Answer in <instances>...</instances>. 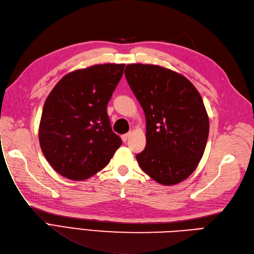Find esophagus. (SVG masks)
I'll use <instances>...</instances> for the list:
<instances>
[{"mask_svg":"<svg viewBox=\"0 0 254 254\" xmlns=\"http://www.w3.org/2000/svg\"><path fill=\"white\" fill-rule=\"evenodd\" d=\"M132 136V132H128V133H127V134H125V135H122L121 136V138H122V140H124L125 142H127V140H128V138Z\"/></svg>","mask_w":254,"mask_h":254,"instance_id":"obj_1","label":"esophagus"}]
</instances>
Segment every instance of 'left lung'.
<instances>
[{
	"instance_id": "1",
	"label": "left lung",
	"mask_w": 254,
	"mask_h": 254,
	"mask_svg": "<svg viewBox=\"0 0 254 254\" xmlns=\"http://www.w3.org/2000/svg\"><path fill=\"white\" fill-rule=\"evenodd\" d=\"M125 75L146 120L145 149L136 155L155 182L173 186L189 177L202 157L209 117L196 87L182 73L153 64H128Z\"/></svg>"
}]
</instances>
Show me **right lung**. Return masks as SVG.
I'll use <instances>...</instances> for the list:
<instances>
[{"label": "right lung", "instance_id": "1", "mask_svg": "<svg viewBox=\"0 0 254 254\" xmlns=\"http://www.w3.org/2000/svg\"><path fill=\"white\" fill-rule=\"evenodd\" d=\"M126 64H96L65 75L46 98L39 126L42 153L71 181L102 170L122 144L112 130L106 106Z\"/></svg>", "mask_w": 254, "mask_h": 254}]
</instances>
